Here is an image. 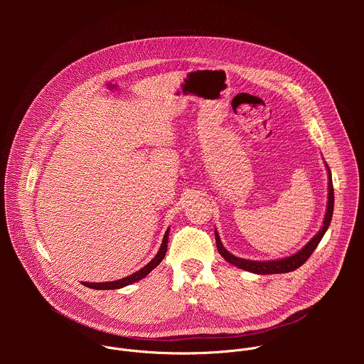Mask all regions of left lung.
Masks as SVG:
<instances>
[{"label": "left lung", "mask_w": 364, "mask_h": 364, "mask_svg": "<svg viewBox=\"0 0 364 364\" xmlns=\"http://www.w3.org/2000/svg\"><path fill=\"white\" fill-rule=\"evenodd\" d=\"M327 168V174H328V200H327V210H326V216L323 220V226L321 229L317 232V235H314V237L311 239L302 249H299L298 252H295L291 256L287 257H281V259H274V261H249V259H243V257H237L235 255H232L222 243L220 236L218 233V230L215 229V236H216V245H218V250L219 253L226 259V261L243 271L252 272V274H257V275H269V274H287L291 271L298 269L301 265L305 264L306 259L311 256L316 250V247L318 246L320 240L323 239V236L326 235L330 223H331V218H333V210H334V188H333V180H331V171L328 168V166L326 164Z\"/></svg>", "instance_id": "1"}]
</instances>
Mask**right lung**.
Wrapping results in <instances>:
<instances>
[{
  "instance_id": "obj_1",
  "label": "right lung",
  "mask_w": 364,
  "mask_h": 364,
  "mask_svg": "<svg viewBox=\"0 0 364 364\" xmlns=\"http://www.w3.org/2000/svg\"><path fill=\"white\" fill-rule=\"evenodd\" d=\"M168 233H170V228L167 229L164 237H163V243L157 252V255H155L151 261L144 267L141 268L139 271L134 272L132 275H128L122 279H118V281H111V282H82L85 287L87 288H92V289H119V288H124L127 285H131L136 281H141L142 278H145L154 268H157L161 261L166 256V252H167V243H168Z\"/></svg>"
}]
</instances>
